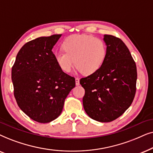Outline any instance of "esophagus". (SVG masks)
Segmentation results:
<instances>
[{"mask_svg": "<svg viewBox=\"0 0 153 153\" xmlns=\"http://www.w3.org/2000/svg\"><path fill=\"white\" fill-rule=\"evenodd\" d=\"M75 85H80V80L78 78H75Z\"/></svg>", "mask_w": 153, "mask_h": 153, "instance_id": "34e87169", "label": "esophagus"}]
</instances>
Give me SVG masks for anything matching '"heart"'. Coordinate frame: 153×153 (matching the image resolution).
<instances>
[{
	"label": "heart",
	"instance_id": "heart-1",
	"mask_svg": "<svg viewBox=\"0 0 153 153\" xmlns=\"http://www.w3.org/2000/svg\"><path fill=\"white\" fill-rule=\"evenodd\" d=\"M62 47L64 51L55 53V60L65 73H70L75 63L83 74H92L101 68L106 56L104 41L91 35L69 36Z\"/></svg>",
	"mask_w": 153,
	"mask_h": 153
}]
</instances>
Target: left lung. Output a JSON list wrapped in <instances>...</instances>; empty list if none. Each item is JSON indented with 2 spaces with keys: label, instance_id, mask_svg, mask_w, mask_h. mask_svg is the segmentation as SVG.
Instances as JSON below:
<instances>
[{
  "label": "left lung",
  "instance_id": "left-lung-1",
  "mask_svg": "<svg viewBox=\"0 0 153 153\" xmlns=\"http://www.w3.org/2000/svg\"><path fill=\"white\" fill-rule=\"evenodd\" d=\"M106 56L97 72L80 79L82 103L91 119L109 123L121 116L133 102L137 70L129 49L119 38L105 35Z\"/></svg>",
  "mask_w": 153,
  "mask_h": 153
}]
</instances>
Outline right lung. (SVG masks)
<instances>
[{"mask_svg": "<svg viewBox=\"0 0 153 153\" xmlns=\"http://www.w3.org/2000/svg\"><path fill=\"white\" fill-rule=\"evenodd\" d=\"M61 36L55 34L26 42L12 68L18 106L40 123H50L60 115L65 99L75 86L74 77L60 68L52 51Z\"/></svg>", "mask_w": 153, "mask_h": 153, "instance_id": "add662e5", "label": "right lung"}]
</instances>
